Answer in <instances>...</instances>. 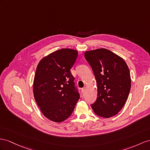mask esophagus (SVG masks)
Here are the masks:
<instances>
[{
    "label": "esophagus",
    "instance_id": "34e87169",
    "mask_svg": "<svg viewBox=\"0 0 150 150\" xmlns=\"http://www.w3.org/2000/svg\"><path fill=\"white\" fill-rule=\"evenodd\" d=\"M86 90V87H83V88H82V93H85Z\"/></svg>",
    "mask_w": 150,
    "mask_h": 150
}]
</instances>
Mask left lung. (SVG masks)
Instances as JSON below:
<instances>
[{
    "instance_id": "obj_1",
    "label": "left lung",
    "mask_w": 150,
    "mask_h": 150,
    "mask_svg": "<svg viewBox=\"0 0 150 150\" xmlns=\"http://www.w3.org/2000/svg\"><path fill=\"white\" fill-rule=\"evenodd\" d=\"M84 56L98 85V96L92 108L99 117H112L120 112L128 98L131 87L129 69L122 57L108 49L86 51Z\"/></svg>"
}]
</instances>
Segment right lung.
<instances>
[{"label": "right lung", "instance_id": "add662e5", "mask_svg": "<svg viewBox=\"0 0 150 150\" xmlns=\"http://www.w3.org/2000/svg\"><path fill=\"white\" fill-rule=\"evenodd\" d=\"M78 51L61 49L42 59L33 80V95L44 116L55 122L67 119L80 98L70 72Z\"/></svg>", "mask_w": 150, "mask_h": 150}]
</instances>
